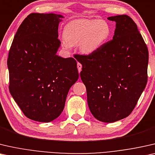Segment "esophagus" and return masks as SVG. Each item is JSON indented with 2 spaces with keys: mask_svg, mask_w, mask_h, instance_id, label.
<instances>
[{
  "mask_svg": "<svg viewBox=\"0 0 155 155\" xmlns=\"http://www.w3.org/2000/svg\"><path fill=\"white\" fill-rule=\"evenodd\" d=\"M77 68H78V72H81V68H82V65L81 63L78 62L77 63Z\"/></svg>",
  "mask_w": 155,
  "mask_h": 155,
  "instance_id": "34e87169",
  "label": "esophagus"
}]
</instances>
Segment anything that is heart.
<instances>
[{
  "label": "heart",
  "instance_id": "heart-1",
  "mask_svg": "<svg viewBox=\"0 0 155 155\" xmlns=\"http://www.w3.org/2000/svg\"><path fill=\"white\" fill-rule=\"evenodd\" d=\"M111 28L106 21L78 19L69 22L64 30V45L67 48L79 44L80 51L91 54L107 40Z\"/></svg>",
  "mask_w": 155,
  "mask_h": 155
}]
</instances>
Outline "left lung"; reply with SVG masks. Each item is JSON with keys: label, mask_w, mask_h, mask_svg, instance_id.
Returning a JSON list of instances; mask_svg holds the SVG:
<instances>
[{"label": "left lung", "mask_w": 155, "mask_h": 155, "mask_svg": "<svg viewBox=\"0 0 155 155\" xmlns=\"http://www.w3.org/2000/svg\"><path fill=\"white\" fill-rule=\"evenodd\" d=\"M116 22L113 39L88 55H77L91 112L112 123L127 117L147 82L148 49L136 24L128 15L110 17Z\"/></svg>", "instance_id": "1"}]
</instances>
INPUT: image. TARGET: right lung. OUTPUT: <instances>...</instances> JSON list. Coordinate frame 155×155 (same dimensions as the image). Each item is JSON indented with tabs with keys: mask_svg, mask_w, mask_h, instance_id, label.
Wrapping results in <instances>:
<instances>
[{
	"mask_svg": "<svg viewBox=\"0 0 155 155\" xmlns=\"http://www.w3.org/2000/svg\"><path fill=\"white\" fill-rule=\"evenodd\" d=\"M63 16L31 13L19 26L8 58L9 90L24 114L50 122L64 110L69 88L78 78L73 58L56 55Z\"/></svg>",
	"mask_w": 155,
	"mask_h": 155,
	"instance_id": "1",
	"label": "right lung"
}]
</instances>
